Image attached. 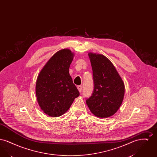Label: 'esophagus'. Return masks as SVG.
Wrapping results in <instances>:
<instances>
[{
	"label": "esophagus",
	"instance_id": "34e87169",
	"mask_svg": "<svg viewBox=\"0 0 157 157\" xmlns=\"http://www.w3.org/2000/svg\"><path fill=\"white\" fill-rule=\"evenodd\" d=\"M77 88H78V90L79 91V92H81V91H82V86H78V87H77Z\"/></svg>",
	"mask_w": 157,
	"mask_h": 157
}]
</instances>
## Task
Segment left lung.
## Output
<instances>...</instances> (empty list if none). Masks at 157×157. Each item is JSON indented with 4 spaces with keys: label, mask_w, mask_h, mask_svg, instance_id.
I'll list each match as a JSON object with an SVG mask.
<instances>
[{
    "label": "left lung",
    "mask_w": 157,
    "mask_h": 157,
    "mask_svg": "<svg viewBox=\"0 0 157 157\" xmlns=\"http://www.w3.org/2000/svg\"><path fill=\"white\" fill-rule=\"evenodd\" d=\"M93 72L94 90L86 103L96 117L106 118L113 115L122 103L125 85L111 60L104 55L88 53Z\"/></svg>",
    "instance_id": "left-lung-1"
}]
</instances>
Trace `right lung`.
<instances>
[{"label": "right lung", "instance_id": "right-lung-1", "mask_svg": "<svg viewBox=\"0 0 157 157\" xmlns=\"http://www.w3.org/2000/svg\"><path fill=\"white\" fill-rule=\"evenodd\" d=\"M74 55L69 49L60 50L46 63L37 76V102L45 114L51 117L63 115L79 95L69 72Z\"/></svg>", "mask_w": 157, "mask_h": 157}]
</instances>
